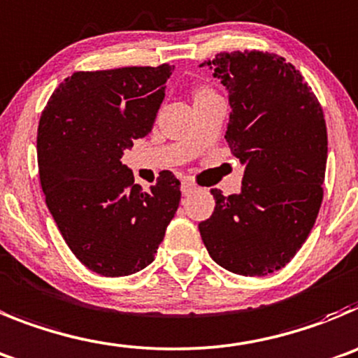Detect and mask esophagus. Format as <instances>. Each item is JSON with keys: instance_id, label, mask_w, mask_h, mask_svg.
Masks as SVG:
<instances>
[{"instance_id": "esophagus-1", "label": "esophagus", "mask_w": 358, "mask_h": 358, "mask_svg": "<svg viewBox=\"0 0 358 358\" xmlns=\"http://www.w3.org/2000/svg\"><path fill=\"white\" fill-rule=\"evenodd\" d=\"M195 189H196V186L193 185L192 181H188V179H185V181H182V185H181L182 195H189V193H193Z\"/></svg>"}]
</instances>
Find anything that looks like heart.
Wrapping results in <instances>:
<instances>
[{
    "instance_id": "b5f03b06",
    "label": "heart",
    "mask_w": 358,
    "mask_h": 358,
    "mask_svg": "<svg viewBox=\"0 0 358 358\" xmlns=\"http://www.w3.org/2000/svg\"><path fill=\"white\" fill-rule=\"evenodd\" d=\"M202 92H209V88H201V90L196 92V94H202Z\"/></svg>"
}]
</instances>
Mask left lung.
Segmentation results:
<instances>
[{"instance_id":"obj_1","label":"left lung","mask_w":358,"mask_h":358,"mask_svg":"<svg viewBox=\"0 0 358 358\" xmlns=\"http://www.w3.org/2000/svg\"><path fill=\"white\" fill-rule=\"evenodd\" d=\"M204 65L229 90L225 140L245 173L239 195L211 189L215 213L199 231L225 270L270 275L296 255L320 213L329 150L323 108L306 78L275 52H220Z\"/></svg>"}]
</instances>
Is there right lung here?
Segmentation results:
<instances>
[{
	"instance_id": "obj_1",
	"label": "right lung",
	"mask_w": 358,
	"mask_h": 358,
	"mask_svg": "<svg viewBox=\"0 0 358 358\" xmlns=\"http://www.w3.org/2000/svg\"><path fill=\"white\" fill-rule=\"evenodd\" d=\"M172 65L78 71L52 92L37 131L45 204L88 270L126 277L154 261L181 201L170 170L142 192L122 156L152 129Z\"/></svg>"
}]
</instances>
